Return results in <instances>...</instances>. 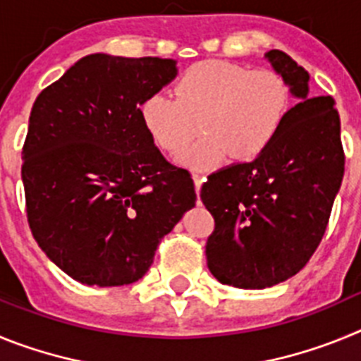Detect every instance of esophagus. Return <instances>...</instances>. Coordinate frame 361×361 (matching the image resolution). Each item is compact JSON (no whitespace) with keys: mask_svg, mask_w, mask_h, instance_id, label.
I'll list each match as a JSON object with an SVG mask.
<instances>
[{"mask_svg":"<svg viewBox=\"0 0 361 361\" xmlns=\"http://www.w3.org/2000/svg\"><path fill=\"white\" fill-rule=\"evenodd\" d=\"M193 183H195V191H197V195H199L200 186H202V183H204V175L193 173Z\"/></svg>","mask_w":361,"mask_h":361,"instance_id":"34e87169","label":"esophagus"}]
</instances>
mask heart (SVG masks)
Listing matches in <instances>:
<instances>
[{
  "label": "heart",
  "instance_id": "1",
  "mask_svg": "<svg viewBox=\"0 0 361 361\" xmlns=\"http://www.w3.org/2000/svg\"><path fill=\"white\" fill-rule=\"evenodd\" d=\"M175 94L148 95L141 104L142 124L171 157H180L202 130L204 137L186 157L191 168L200 170L229 155L237 161L258 157L275 141L289 110V86L276 70L222 59L184 70Z\"/></svg>",
  "mask_w": 361,
  "mask_h": 361
}]
</instances>
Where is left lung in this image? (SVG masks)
Wrapping results in <instances>:
<instances>
[{
  "mask_svg": "<svg viewBox=\"0 0 361 361\" xmlns=\"http://www.w3.org/2000/svg\"><path fill=\"white\" fill-rule=\"evenodd\" d=\"M266 57L300 101L255 161L209 175L200 190L215 220L206 242L209 271L240 289L271 288L309 262L345 170L334 99L311 97L307 70L286 52Z\"/></svg>",
  "mask_w": 361,
  "mask_h": 361,
  "instance_id": "obj_1",
  "label": "left lung"
}]
</instances>
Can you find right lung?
Instances as JSON below:
<instances>
[{"label":"right lung","mask_w":361,"mask_h":361,"mask_svg":"<svg viewBox=\"0 0 361 361\" xmlns=\"http://www.w3.org/2000/svg\"><path fill=\"white\" fill-rule=\"evenodd\" d=\"M175 73L173 59L92 54L32 106L21 164L28 226L78 282L142 279L195 206L190 171L166 161L141 119L142 101Z\"/></svg>","instance_id":"right-lung-1"}]
</instances>
